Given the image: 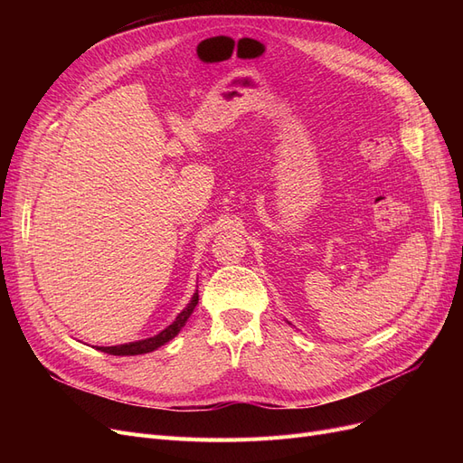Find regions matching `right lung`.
Returning <instances> with one entry per match:
<instances>
[{
  "label": "right lung",
  "instance_id": "1",
  "mask_svg": "<svg viewBox=\"0 0 463 463\" xmlns=\"http://www.w3.org/2000/svg\"><path fill=\"white\" fill-rule=\"evenodd\" d=\"M197 303H199V289L193 293V298H191V301H189V305L185 307V309L181 311L175 317V320L172 322V325L167 326V328H164L160 334L152 335V338H146V340L129 342V344H121V345H109V347H96V349H100V352L109 354V355H141V354L154 352V349H158L165 342H170L172 338H175V335L179 334V330L185 326V322L191 317L194 307H197Z\"/></svg>",
  "mask_w": 463,
  "mask_h": 463
}]
</instances>
